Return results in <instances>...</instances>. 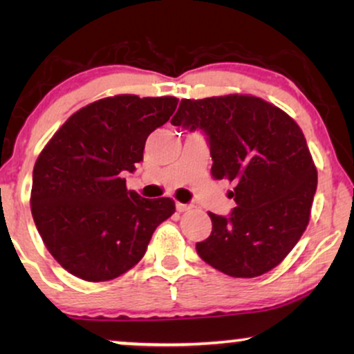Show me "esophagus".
<instances>
[{
  "label": "esophagus",
  "mask_w": 354,
  "mask_h": 354,
  "mask_svg": "<svg viewBox=\"0 0 354 354\" xmlns=\"http://www.w3.org/2000/svg\"><path fill=\"white\" fill-rule=\"evenodd\" d=\"M176 207H177V211L178 212H183V211H188L190 209V205H183V203H176Z\"/></svg>",
  "instance_id": "1"
}]
</instances>
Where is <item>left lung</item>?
Masks as SVG:
<instances>
[{"label": "left lung", "mask_w": 354, "mask_h": 354, "mask_svg": "<svg viewBox=\"0 0 354 354\" xmlns=\"http://www.w3.org/2000/svg\"><path fill=\"white\" fill-rule=\"evenodd\" d=\"M207 135L211 174L235 182L230 216L209 212L200 258L230 277L251 279L282 263L311 216L317 171L298 124L251 95L182 100L171 120Z\"/></svg>", "instance_id": "obj_1"}]
</instances>
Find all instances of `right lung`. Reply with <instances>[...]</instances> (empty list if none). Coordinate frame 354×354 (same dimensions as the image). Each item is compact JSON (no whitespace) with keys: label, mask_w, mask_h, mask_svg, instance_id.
I'll list each match as a JSON object with an SVG mask.
<instances>
[{"label":"right lung","mask_w":354,"mask_h":354,"mask_svg":"<svg viewBox=\"0 0 354 354\" xmlns=\"http://www.w3.org/2000/svg\"><path fill=\"white\" fill-rule=\"evenodd\" d=\"M176 96H109L71 115L33 167L30 207L53 258L86 282H108L143 258L171 217V198L127 190L124 171L143 161L148 135L169 120Z\"/></svg>","instance_id":"obj_1"}]
</instances>
